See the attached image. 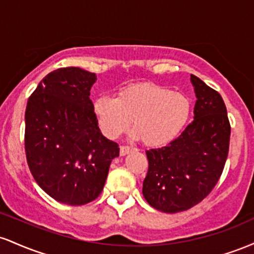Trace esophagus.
<instances>
[{"label":"esophagus","mask_w":254,"mask_h":254,"mask_svg":"<svg viewBox=\"0 0 254 254\" xmlns=\"http://www.w3.org/2000/svg\"><path fill=\"white\" fill-rule=\"evenodd\" d=\"M132 150H133V148L127 147V145H122L121 151H119V153H121L122 156H124V155H127V154H129L130 151H132Z\"/></svg>","instance_id":"1"}]
</instances>
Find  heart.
<instances>
[{
  "label": "heart",
  "mask_w": 254,
  "mask_h": 254,
  "mask_svg": "<svg viewBox=\"0 0 254 254\" xmlns=\"http://www.w3.org/2000/svg\"><path fill=\"white\" fill-rule=\"evenodd\" d=\"M99 127L111 139L130 129L149 147H162L177 138L191 117V101L182 93L155 83L125 87L117 98L103 95L93 101Z\"/></svg>",
  "instance_id": "obj_1"
}]
</instances>
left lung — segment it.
Returning <instances> with one entry per match:
<instances>
[{"label": "left lung", "mask_w": 254, "mask_h": 254, "mask_svg": "<svg viewBox=\"0 0 254 254\" xmlns=\"http://www.w3.org/2000/svg\"><path fill=\"white\" fill-rule=\"evenodd\" d=\"M193 122L166 147L145 151L149 162L143 196L156 210H188L215 188L229 150L230 124L220 93L191 75Z\"/></svg>", "instance_id": "obj_1"}]
</instances>
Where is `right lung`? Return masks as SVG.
I'll use <instances>...</instances> for the list:
<instances>
[{
	"instance_id": "1",
	"label": "right lung",
	"mask_w": 254,
	"mask_h": 254,
	"mask_svg": "<svg viewBox=\"0 0 254 254\" xmlns=\"http://www.w3.org/2000/svg\"><path fill=\"white\" fill-rule=\"evenodd\" d=\"M94 72L60 68L40 81L25 113V150L38 185L57 202L83 205L103 191L109 168L119 156L103 136L93 113Z\"/></svg>"
}]
</instances>
